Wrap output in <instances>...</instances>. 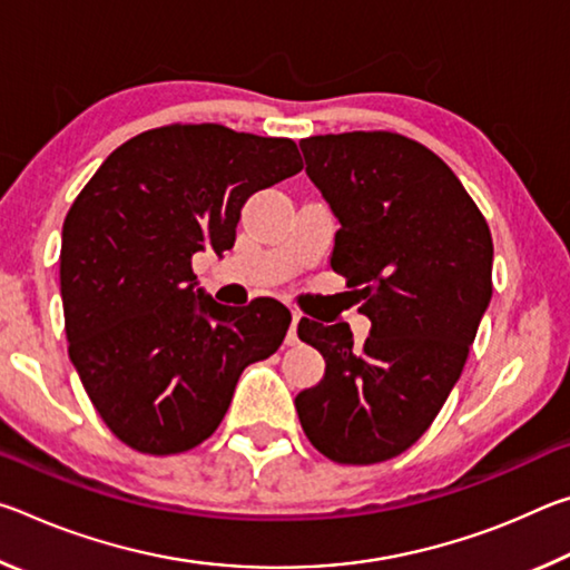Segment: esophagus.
I'll return each instance as SVG.
<instances>
[{
  "label": "esophagus",
  "mask_w": 570,
  "mask_h": 570,
  "mask_svg": "<svg viewBox=\"0 0 570 570\" xmlns=\"http://www.w3.org/2000/svg\"><path fill=\"white\" fill-rule=\"evenodd\" d=\"M298 320H302V314H298V312H292V326H288V332H286V346H294V344H298V334H296V330H298Z\"/></svg>",
  "instance_id": "1"
}]
</instances>
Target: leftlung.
<instances>
[{"label":"left lung","mask_w":570,"mask_h":570,"mask_svg":"<svg viewBox=\"0 0 570 570\" xmlns=\"http://www.w3.org/2000/svg\"><path fill=\"white\" fill-rule=\"evenodd\" d=\"M306 176L342 228L332 268L360 292L372 332L298 322L324 380L296 397L324 458L374 465L417 442L460 380L493 296V236L448 163L390 130L304 138Z\"/></svg>","instance_id":"left-lung-1"}]
</instances>
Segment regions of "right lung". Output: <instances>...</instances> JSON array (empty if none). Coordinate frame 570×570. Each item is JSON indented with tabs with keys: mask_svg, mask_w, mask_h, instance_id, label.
I'll return each instance as SVG.
<instances>
[{
	"mask_svg": "<svg viewBox=\"0 0 570 570\" xmlns=\"http://www.w3.org/2000/svg\"><path fill=\"white\" fill-rule=\"evenodd\" d=\"M302 168L288 138L173 122L115 148L67 210V352L128 448L176 455L200 445L240 372L282 346L288 308L276 298L216 304L193 288V254L234 246L248 196Z\"/></svg>",
	"mask_w": 570,
	"mask_h": 570,
	"instance_id": "obj_1",
	"label": "right lung"
}]
</instances>
